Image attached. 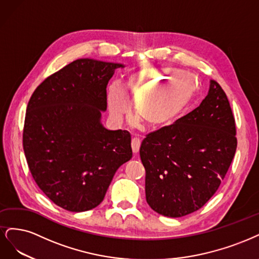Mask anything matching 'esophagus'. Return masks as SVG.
<instances>
[{
  "label": "esophagus",
  "instance_id": "esophagus-1",
  "mask_svg": "<svg viewBox=\"0 0 259 259\" xmlns=\"http://www.w3.org/2000/svg\"><path fill=\"white\" fill-rule=\"evenodd\" d=\"M140 146H141V140L139 138H133L131 141V147H132V152L137 154L140 151Z\"/></svg>",
  "mask_w": 259,
  "mask_h": 259
}]
</instances>
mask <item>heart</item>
<instances>
[{
    "instance_id": "b5f03b06",
    "label": "heart",
    "mask_w": 259,
    "mask_h": 259,
    "mask_svg": "<svg viewBox=\"0 0 259 259\" xmlns=\"http://www.w3.org/2000/svg\"><path fill=\"white\" fill-rule=\"evenodd\" d=\"M182 74L171 70L142 69L133 73L122 86L124 97L116 88L108 91V107L117 118L130 112L128 100L136 101V113L149 126L172 122L185 110L194 95V87Z\"/></svg>"
}]
</instances>
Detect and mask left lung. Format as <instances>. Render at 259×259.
<instances>
[{"label":"left lung","mask_w":259,"mask_h":259,"mask_svg":"<svg viewBox=\"0 0 259 259\" xmlns=\"http://www.w3.org/2000/svg\"><path fill=\"white\" fill-rule=\"evenodd\" d=\"M237 149L236 122L218 81L197 108L148 133L140 147L146 201L168 218L202 207L219 189Z\"/></svg>","instance_id":"obj_1"}]
</instances>
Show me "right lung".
I'll list each match as a JSON object with an SVG mask.
<instances>
[{"label": "right lung", "mask_w": 259, "mask_h": 259, "mask_svg": "<svg viewBox=\"0 0 259 259\" xmlns=\"http://www.w3.org/2000/svg\"><path fill=\"white\" fill-rule=\"evenodd\" d=\"M123 64L77 59L48 76L27 106L23 151L40 190L64 210L103 201L115 172L132 158L131 136L107 130L106 86Z\"/></svg>", "instance_id": "right-lung-1"}]
</instances>
